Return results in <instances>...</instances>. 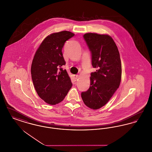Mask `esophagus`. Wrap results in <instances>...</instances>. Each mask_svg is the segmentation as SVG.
Returning <instances> with one entry per match:
<instances>
[{"label":"esophagus","mask_w":152,"mask_h":152,"mask_svg":"<svg viewBox=\"0 0 152 152\" xmlns=\"http://www.w3.org/2000/svg\"><path fill=\"white\" fill-rule=\"evenodd\" d=\"M73 77H74L75 80H77L78 79V77H79V75H73Z\"/></svg>","instance_id":"34e87169"}]
</instances>
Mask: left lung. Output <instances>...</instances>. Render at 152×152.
Returning a JSON list of instances; mask_svg holds the SVG:
<instances>
[{"instance_id":"left-lung-1","label":"left lung","mask_w":152,"mask_h":152,"mask_svg":"<svg viewBox=\"0 0 152 152\" xmlns=\"http://www.w3.org/2000/svg\"><path fill=\"white\" fill-rule=\"evenodd\" d=\"M83 37L91 52L92 65L97 70L91 74L89 88L81 95L88 107L98 109L108 102L120 86L121 59L111 36L87 33Z\"/></svg>"}]
</instances>
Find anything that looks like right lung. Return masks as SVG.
I'll use <instances>...</instances> for the list:
<instances>
[{
  "label": "right lung",
  "instance_id": "1",
  "mask_svg": "<svg viewBox=\"0 0 152 152\" xmlns=\"http://www.w3.org/2000/svg\"><path fill=\"white\" fill-rule=\"evenodd\" d=\"M75 35L63 31L47 36L37 50L31 72L39 96L46 103L56 105L63 101L72 86L65 69L62 49L65 42Z\"/></svg>",
  "mask_w": 152,
  "mask_h": 152
}]
</instances>
